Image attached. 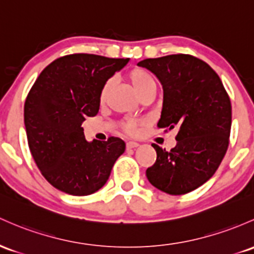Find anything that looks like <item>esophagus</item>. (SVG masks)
Here are the masks:
<instances>
[{
	"mask_svg": "<svg viewBox=\"0 0 254 254\" xmlns=\"http://www.w3.org/2000/svg\"><path fill=\"white\" fill-rule=\"evenodd\" d=\"M136 147H138V143L137 142H133V141H129L127 143V149H132V148H136Z\"/></svg>",
	"mask_w": 254,
	"mask_h": 254,
	"instance_id": "34e87169",
	"label": "esophagus"
}]
</instances>
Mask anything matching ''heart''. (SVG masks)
Masks as SVG:
<instances>
[{
  "mask_svg": "<svg viewBox=\"0 0 254 254\" xmlns=\"http://www.w3.org/2000/svg\"><path fill=\"white\" fill-rule=\"evenodd\" d=\"M127 78L130 82V84L132 85V88L135 89V91L137 93L138 96H141L142 94L147 93V91L149 90H155V88H157L154 77H153L152 73H150L149 71H147L146 68L135 67L130 69V71L127 72ZM111 88H112V80H107L104 84V86L101 88V91H100V101L104 102L105 100L107 99ZM136 125H137L136 122H127V130L130 132L135 131Z\"/></svg>",
  "mask_w": 254,
  "mask_h": 254,
  "instance_id": "obj_1",
  "label": "heart"
}]
</instances>
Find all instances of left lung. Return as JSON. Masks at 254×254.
Here are the masks:
<instances>
[{
    "label": "left lung",
    "mask_w": 254,
    "mask_h": 254,
    "mask_svg": "<svg viewBox=\"0 0 254 254\" xmlns=\"http://www.w3.org/2000/svg\"><path fill=\"white\" fill-rule=\"evenodd\" d=\"M137 65L154 73L163 85V108L157 125L178 130L176 146L169 152L152 144L157 160L147 169L146 176L164 193H189L213 176L227 152L229 96L211 66L191 55L146 59Z\"/></svg>",
    "instance_id": "left-lung-1"
}]
</instances>
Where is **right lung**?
Returning <instances> with one entry per match:
<instances>
[{"label":"right lung","instance_id":"1","mask_svg":"<svg viewBox=\"0 0 254 254\" xmlns=\"http://www.w3.org/2000/svg\"><path fill=\"white\" fill-rule=\"evenodd\" d=\"M127 63L94 54L66 55L36 79L24 106L25 129L33 160L54 188L84 196L107 182L124 153V141L88 142L82 123L96 116L101 88Z\"/></svg>","mask_w":254,"mask_h":254}]
</instances>
